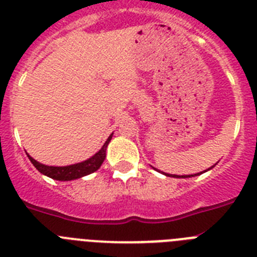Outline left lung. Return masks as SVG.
I'll use <instances>...</instances> for the list:
<instances>
[{"mask_svg":"<svg viewBox=\"0 0 257 257\" xmlns=\"http://www.w3.org/2000/svg\"><path fill=\"white\" fill-rule=\"evenodd\" d=\"M215 165H216V163H215ZM215 165L213 166H211L210 169H207V170H205V171H202V172H198V174H194V175H171V174H165V172H162L163 175H166V176H172V178H192V176H198V175H201V174H203V172H206V171H208V170H211V169H213V167H215ZM157 170V169H156Z\"/></svg>","mask_w":257,"mask_h":257,"instance_id":"8db88e82","label":"left lung"}]
</instances>
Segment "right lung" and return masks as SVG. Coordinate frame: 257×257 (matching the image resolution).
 <instances>
[{
    "instance_id": "right-lung-1",
    "label": "right lung",
    "mask_w": 257,
    "mask_h": 257,
    "mask_svg": "<svg viewBox=\"0 0 257 257\" xmlns=\"http://www.w3.org/2000/svg\"><path fill=\"white\" fill-rule=\"evenodd\" d=\"M113 134L109 135V138L106 139V142L104 143V145L101 147V149L97 153H95L94 156L90 157L88 160L83 161V162L74 163V165L69 166H47L42 165V163L37 162L36 160H33L31 156L28 154V158L31 160V162L33 163L36 169L41 172V174L46 175L49 178L54 179V180L59 181H70L76 180V179L83 178L86 175H90L92 172H95L96 170L100 169L101 163L105 160V152L106 147H108L109 142L112 140Z\"/></svg>"
}]
</instances>
